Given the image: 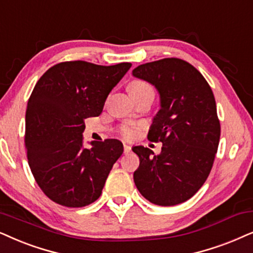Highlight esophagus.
Listing matches in <instances>:
<instances>
[{
    "label": "esophagus",
    "mask_w": 253,
    "mask_h": 253,
    "mask_svg": "<svg viewBox=\"0 0 253 253\" xmlns=\"http://www.w3.org/2000/svg\"><path fill=\"white\" fill-rule=\"evenodd\" d=\"M124 153H129L131 151V147L129 145H126V144H124Z\"/></svg>",
    "instance_id": "obj_1"
}]
</instances>
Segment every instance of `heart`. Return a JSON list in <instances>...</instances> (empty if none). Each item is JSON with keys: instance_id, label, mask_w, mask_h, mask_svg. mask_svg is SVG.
Instances as JSON below:
<instances>
[{"instance_id": "heart-1", "label": "heart", "mask_w": 253, "mask_h": 253, "mask_svg": "<svg viewBox=\"0 0 253 253\" xmlns=\"http://www.w3.org/2000/svg\"><path fill=\"white\" fill-rule=\"evenodd\" d=\"M127 90H129V94L132 97L142 96L144 94H155L153 88L144 80L131 81L129 86H127ZM137 132H138V127L136 126H124L120 129V134L124 139H132L137 134Z\"/></svg>"}]
</instances>
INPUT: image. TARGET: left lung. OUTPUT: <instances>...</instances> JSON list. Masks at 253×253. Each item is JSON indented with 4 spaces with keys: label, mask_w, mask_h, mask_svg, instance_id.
<instances>
[{
    "label": "left lung",
    "mask_w": 253,
    "mask_h": 253,
    "mask_svg": "<svg viewBox=\"0 0 253 253\" xmlns=\"http://www.w3.org/2000/svg\"><path fill=\"white\" fill-rule=\"evenodd\" d=\"M133 77L152 84L162 109L147 138L162 142V153L134 146L139 167L133 181L151 203L175 206L191 199L211 173L221 136L214 94L203 75L182 59L139 65Z\"/></svg>",
    "instance_id": "1"
}]
</instances>
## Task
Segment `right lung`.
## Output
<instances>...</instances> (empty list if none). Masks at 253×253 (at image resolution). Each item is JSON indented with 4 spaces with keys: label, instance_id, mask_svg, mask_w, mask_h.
I'll list each match as a JSON object with an SVG mask.
<instances>
[{
    "label": "right lung",
    "instance_id": "1",
    "mask_svg": "<svg viewBox=\"0 0 253 253\" xmlns=\"http://www.w3.org/2000/svg\"><path fill=\"white\" fill-rule=\"evenodd\" d=\"M130 67V62L64 61L36 84L25 113V149L36 182L58 205L80 208L96 201L122 156L117 139L84 149L83 132L84 120L102 113L108 95Z\"/></svg>",
    "mask_w": 253,
    "mask_h": 253
}]
</instances>
